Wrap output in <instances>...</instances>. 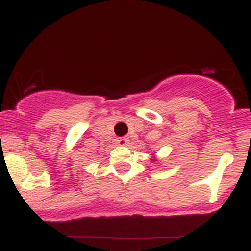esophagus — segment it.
Listing matches in <instances>:
<instances>
[{
    "label": "esophagus",
    "instance_id": "esophagus-1",
    "mask_svg": "<svg viewBox=\"0 0 251 251\" xmlns=\"http://www.w3.org/2000/svg\"><path fill=\"white\" fill-rule=\"evenodd\" d=\"M128 142H129V140L127 139V138H125V137L118 138V139H117V144H118V145H119V146H125V145H127Z\"/></svg>",
    "mask_w": 251,
    "mask_h": 251
}]
</instances>
